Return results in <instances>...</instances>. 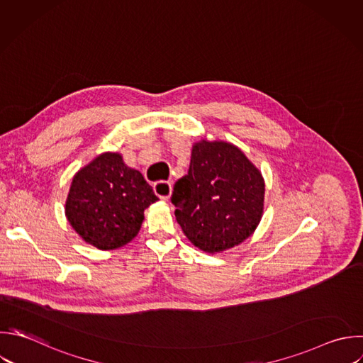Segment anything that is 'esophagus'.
<instances>
[{
    "mask_svg": "<svg viewBox=\"0 0 363 363\" xmlns=\"http://www.w3.org/2000/svg\"><path fill=\"white\" fill-rule=\"evenodd\" d=\"M155 193H156L162 200H169V197L172 196V183L163 182V180L155 183Z\"/></svg>",
    "mask_w": 363,
    "mask_h": 363,
    "instance_id": "34e87169",
    "label": "esophagus"
}]
</instances>
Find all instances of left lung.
Here are the masks:
<instances>
[{
	"instance_id": "1",
	"label": "left lung",
	"mask_w": 363,
	"mask_h": 363,
	"mask_svg": "<svg viewBox=\"0 0 363 363\" xmlns=\"http://www.w3.org/2000/svg\"><path fill=\"white\" fill-rule=\"evenodd\" d=\"M259 170L234 145L194 143L189 173L173 187L176 220L186 237L206 252H220L247 240L264 210Z\"/></svg>"
}]
</instances>
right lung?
Returning a JSON list of instances; mask_svg holds the SVG:
<instances>
[{
	"label": "right lung",
	"mask_w": 363,
	"mask_h": 363,
	"mask_svg": "<svg viewBox=\"0 0 363 363\" xmlns=\"http://www.w3.org/2000/svg\"><path fill=\"white\" fill-rule=\"evenodd\" d=\"M139 170L119 153H102L72 179L65 214L84 241L99 250H115L139 233L145 210L157 201Z\"/></svg>",
	"instance_id": "obj_1"
}]
</instances>
